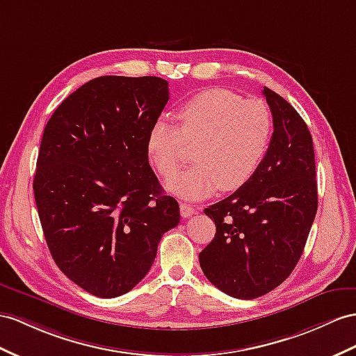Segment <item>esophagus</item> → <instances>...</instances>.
I'll return each mask as SVG.
<instances>
[{
	"label": "esophagus",
	"mask_w": 356,
	"mask_h": 356,
	"mask_svg": "<svg viewBox=\"0 0 356 356\" xmlns=\"http://www.w3.org/2000/svg\"><path fill=\"white\" fill-rule=\"evenodd\" d=\"M194 213H195V209H194V206L186 204V203H180V215H181V216H184V218H188V216L194 215Z\"/></svg>",
	"instance_id": "obj_1"
}]
</instances>
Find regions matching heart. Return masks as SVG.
Returning a JSON list of instances; mask_svg holds the SVG:
<instances>
[{"instance_id": "1", "label": "heart", "mask_w": 356, "mask_h": 356, "mask_svg": "<svg viewBox=\"0 0 356 356\" xmlns=\"http://www.w3.org/2000/svg\"><path fill=\"white\" fill-rule=\"evenodd\" d=\"M177 127L158 118L147 135V158L169 179L183 161L184 144H197V165L167 181L172 195L202 200L218 189L236 191L256 175L272 135V113L261 99L227 88L198 91L176 114Z\"/></svg>"}]
</instances>
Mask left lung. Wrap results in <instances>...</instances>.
<instances>
[{"instance_id":"1","label":"left lung","mask_w":356,"mask_h":356,"mask_svg":"<svg viewBox=\"0 0 356 356\" xmlns=\"http://www.w3.org/2000/svg\"><path fill=\"white\" fill-rule=\"evenodd\" d=\"M273 132L250 181L204 209L213 241L200 252L206 278L225 295L256 299L278 287L302 256L317 212L313 138L286 99L263 87Z\"/></svg>"}]
</instances>
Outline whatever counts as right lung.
<instances>
[{"mask_svg":"<svg viewBox=\"0 0 356 356\" xmlns=\"http://www.w3.org/2000/svg\"><path fill=\"white\" fill-rule=\"evenodd\" d=\"M168 97L158 76H99L44 126L33 181L44 239L60 270L95 296L132 290L180 221L145 150Z\"/></svg>","mask_w":356,"mask_h":356,"instance_id":"obj_1","label":"right lung"}]
</instances>
